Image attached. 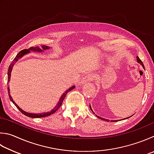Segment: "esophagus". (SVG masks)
Segmentation results:
<instances>
[{"mask_svg":"<svg viewBox=\"0 0 154 154\" xmlns=\"http://www.w3.org/2000/svg\"><path fill=\"white\" fill-rule=\"evenodd\" d=\"M92 80V78L91 76H86L84 78H82V80H81V82H80V85H84V84H86L87 82H91V81Z\"/></svg>","mask_w":154,"mask_h":154,"instance_id":"34e87169","label":"esophagus"}]
</instances>
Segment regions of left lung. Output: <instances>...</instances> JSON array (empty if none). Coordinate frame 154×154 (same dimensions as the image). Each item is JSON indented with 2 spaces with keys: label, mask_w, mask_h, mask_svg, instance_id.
Instances as JSON below:
<instances>
[{
  "label": "left lung",
  "mask_w": 154,
  "mask_h": 154,
  "mask_svg": "<svg viewBox=\"0 0 154 154\" xmlns=\"http://www.w3.org/2000/svg\"><path fill=\"white\" fill-rule=\"evenodd\" d=\"M137 62L139 63H140V64L142 66V67H143V68H144V65H143V62H141V60L139 58V57L138 56H137ZM90 109H91V111H92V112L94 113V114H95V113L93 112V111H92V108H91V106L90 105ZM96 116H97V117L98 118V119H102V120H103V121H109V119H104V118H102V117H100L99 116H98V115H95ZM131 116H130V117H127V118H125V119H128V118H129V117H131ZM120 121V120H111V121H112V122H115V121Z\"/></svg>",
  "instance_id": "8db88e82"
}]
</instances>
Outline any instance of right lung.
I'll list each match as a JSON object with an SVG mask.
<instances>
[{"instance_id":"obj_1","label":"right lung","mask_w":154,"mask_h":154,"mask_svg":"<svg viewBox=\"0 0 154 154\" xmlns=\"http://www.w3.org/2000/svg\"><path fill=\"white\" fill-rule=\"evenodd\" d=\"M51 49V48L50 47H48V46H45V45H43L42 48H39L38 46H37V47H31L30 48H29L28 50H21L20 52H19V54L17 55L16 57H14V59L13 60V61L9 66V67H8V83L10 82V80H11V72H12V69L13 68V66L15 64V63L18 61L19 59H21L23 56H24L25 55L29 53H30V51H34V52H43L46 50H50ZM75 88V86H71L70 88H69L67 91H66L63 93L62 94V95L61 96V97L60 98V100L58 101V103H57L56 106H55L54 108L51 110L50 111H48V112H43V113H31V112H26L25 111H23V109H21L20 107L17 105L16 104V103L14 102L13 100L12 97H11V92H10V89H9V87H8V97H9V98L11 102H12L14 105L16 106V107L17 109H18L20 111H21L23 115H25L26 116H27L29 117H31V118H41V117H48V116H50L51 115L53 114L56 111H57V109H58L62 105V104L63 101V99H64V98L66 97V95L67 94V93L68 92H69L72 90H73Z\"/></svg>"}]
</instances>
